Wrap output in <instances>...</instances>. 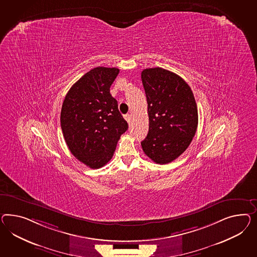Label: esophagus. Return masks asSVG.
I'll use <instances>...</instances> for the list:
<instances>
[{
	"instance_id": "34e87169",
	"label": "esophagus",
	"mask_w": 257,
	"mask_h": 257,
	"mask_svg": "<svg viewBox=\"0 0 257 257\" xmlns=\"http://www.w3.org/2000/svg\"><path fill=\"white\" fill-rule=\"evenodd\" d=\"M124 118L128 123H130V121H131V115H130V114H126V115H124Z\"/></svg>"
}]
</instances>
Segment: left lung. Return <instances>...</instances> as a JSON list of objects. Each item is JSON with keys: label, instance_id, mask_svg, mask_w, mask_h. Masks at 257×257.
<instances>
[{"label": "left lung", "instance_id": "1", "mask_svg": "<svg viewBox=\"0 0 257 257\" xmlns=\"http://www.w3.org/2000/svg\"><path fill=\"white\" fill-rule=\"evenodd\" d=\"M146 93L149 133L143 152L156 164L177 159L191 144L198 124L194 93L181 76L161 67L141 73Z\"/></svg>", "mask_w": 257, "mask_h": 257}]
</instances>
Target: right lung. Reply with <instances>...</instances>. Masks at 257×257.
<instances>
[{
  "mask_svg": "<svg viewBox=\"0 0 257 257\" xmlns=\"http://www.w3.org/2000/svg\"><path fill=\"white\" fill-rule=\"evenodd\" d=\"M118 68L95 67L74 84L61 111L63 138L70 152L90 168L110 161L128 123L110 94Z\"/></svg>",
  "mask_w": 257,
  "mask_h": 257,
  "instance_id": "1",
  "label": "right lung"
}]
</instances>
